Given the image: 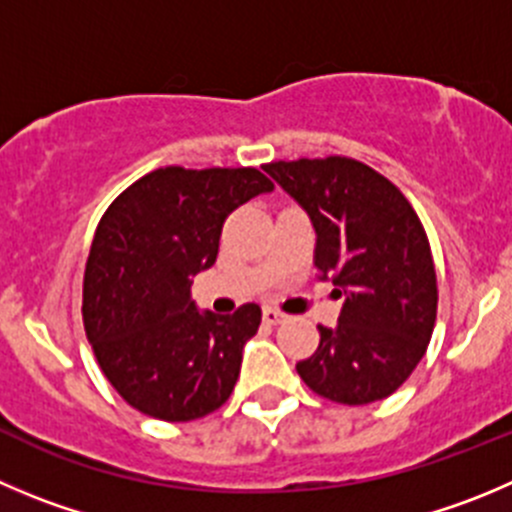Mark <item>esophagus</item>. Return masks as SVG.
Instances as JSON below:
<instances>
[{
  "instance_id": "obj_1",
  "label": "esophagus",
  "mask_w": 512,
  "mask_h": 512,
  "mask_svg": "<svg viewBox=\"0 0 512 512\" xmlns=\"http://www.w3.org/2000/svg\"><path fill=\"white\" fill-rule=\"evenodd\" d=\"M264 321L266 324H281V321H286V314L279 309H271V306H266L264 309Z\"/></svg>"
}]
</instances>
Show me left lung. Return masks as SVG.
Instances as JSON below:
<instances>
[{"label": "left lung", "mask_w": 512, "mask_h": 512, "mask_svg": "<svg viewBox=\"0 0 512 512\" xmlns=\"http://www.w3.org/2000/svg\"><path fill=\"white\" fill-rule=\"evenodd\" d=\"M266 173L316 231L314 266L344 294L334 329L296 364L306 387L339 405H369L407 382L437 319V276L415 208L392 180L344 155L276 160Z\"/></svg>", "instance_id": "left-lung-1"}]
</instances>
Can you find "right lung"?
I'll use <instances>...</instances> for the list:
<instances>
[{"label":"right lung","instance_id":"1","mask_svg":"<svg viewBox=\"0 0 512 512\" xmlns=\"http://www.w3.org/2000/svg\"><path fill=\"white\" fill-rule=\"evenodd\" d=\"M269 191L256 168L165 165L125 188L97 223L82 321L107 382L143 415L191 422L231 397L261 309L201 314L191 276L216 261L228 213Z\"/></svg>","mask_w":512,"mask_h":512}]
</instances>
